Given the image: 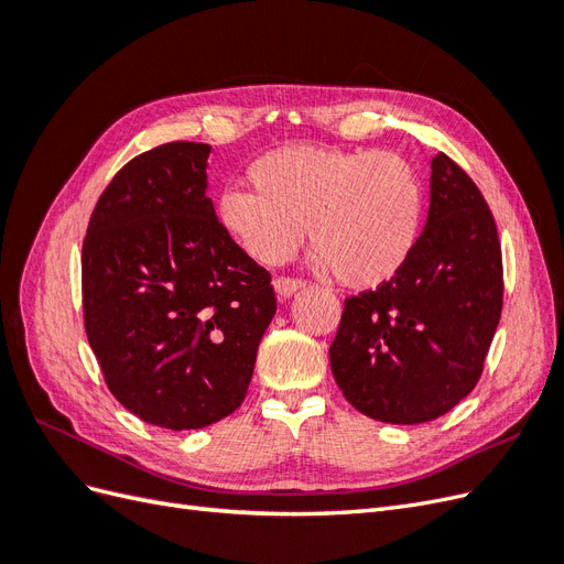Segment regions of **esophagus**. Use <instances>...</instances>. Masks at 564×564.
Returning a JSON list of instances; mask_svg holds the SVG:
<instances>
[{
  "mask_svg": "<svg viewBox=\"0 0 564 564\" xmlns=\"http://www.w3.org/2000/svg\"><path fill=\"white\" fill-rule=\"evenodd\" d=\"M303 284H305V282L299 280V278H275V292H278L282 299H289V296H294Z\"/></svg>",
  "mask_w": 564,
  "mask_h": 564,
  "instance_id": "obj_1",
  "label": "esophagus"
}]
</instances>
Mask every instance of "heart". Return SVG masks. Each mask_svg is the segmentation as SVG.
Segmentation results:
<instances>
[{
  "label": "heart",
  "mask_w": 564,
  "mask_h": 564,
  "mask_svg": "<svg viewBox=\"0 0 564 564\" xmlns=\"http://www.w3.org/2000/svg\"><path fill=\"white\" fill-rule=\"evenodd\" d=\"M245 187L216 197V220L251 259L278 265L305 240L338 284L369 292L412 261L423 228V185L398 152L284 145L249 166Z\"/></svg>",
  "instance_id": "1"
}]
</instances>
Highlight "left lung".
Listing matches in <instances>:
<instances>
[{"label": "left lung", "instance_id": "1", "mask_svg": "<svg viewBox=\"0 0 564 564\" xmlns=\"http://www.w3.org/2000/svg\"><path fill=\"white\" fill-rule=\"evenodd\" d=\"M431 169L412 261L392 282L346 299L329 348L346 400L383 423L433 421L464 400L501 319V245L487 202L445 152Z\"/></svg>", "mask_w": 564, "mask_h": 564}]
</instances>
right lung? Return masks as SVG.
Here are the masks:
<instances>
[{
  "mask_svg": "<svg viewBox=\"0 0 564 564\" xmlns=\"http://www.w3.org/2000/svg\"><path fill=\"white\" fill-rule=\"evenodd\" d=\"M209 152L174 141L127 162L82 247L84 327L104 379L166 431L204 429L242 404L278 311L270 272L218 226Z\"/></svg>",
  "mask_w": 564,
  "mask_h": 564,
  "instance_id": "1",
  "label": "right lung"
}]
</instances>
